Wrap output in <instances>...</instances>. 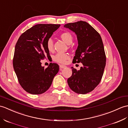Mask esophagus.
I'll list each match as a JSON object with an SVG mask.
<instances>
[{
  "mask_svg": "<svg viewBox=\"0 0 128 128\" xmlns=\"http://www.w3.org/2000/svg\"><path fill=\"white\" fill-rule=\"evenodd\" d=\"M59 67H60V69H64V68H65L66 66L64 65H59Z\"/></svg>",
  "mask_w": 128,
  "mask_h": 128,
  "instance_id": "34e87169",
  "label": "esophagus"
}]
</instances>
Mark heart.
I'll return each instance as SVG.
<instances>
[{
	"instance_id": "heart-1",
	"label": "heart",
	"mask_w": 128,
	"mask_h": 128,
	"mask_svg": "<svg viewBox=\"0 0 128 128\" xmlns=\"http://www.w3.org/2000/svg\"><path fill=\"white\" fill-rule=\"evenodd\" d=\"M60 38L68 44H70L72 43L73 40L72 35L68 32H62V33L60 34ZM46 46L49 52L53 51V50H54V44H53V41L51 38H49L47 40ZM69 58L70 56L67 53H58L53 56V60L58 63L64 64L66 63V60Z\"/></svg>"
}]
</instances>
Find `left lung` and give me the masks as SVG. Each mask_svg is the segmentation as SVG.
Masks as SVG:
<instances>
[{"mask_svg":"<svg viewBox=\"0 0 128 128\" xmlns=\"http://www.w3.org/2000/svg\"><path fill=\"white\" fill-rule=\"evenodd\" d=\"M64 26L77 35L78 46L73 62L83 64L79 70L71 68L72 74L68 79V85L76 93H88L99 84L106 65L102 38L96 29L84 21L68 23Z\"/></svg>","mask_w":128,"mask_h":128,"instance_id":"left-lung-1","label":"left lung"}]
</instances>
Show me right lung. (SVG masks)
Returning a JSON list of instances; mask_svg holds the SVG:
<instances>
[{"instance_id": "add662e5", "label": "right lung", "mask_w": 128, "mask_h": 128, "mask_svg": "<svg viewBox=\"0 0 128 128\" xmlns=\"http://www.w3.org/2000/svg\"><path fill=\"white\" fill-rule=\"evenodd\" d=\"M60 24H38L20 35L16 44L13 66L20 85L26 92L41 94L48 90L59 71V65L50 63L47 68L41 60L50 57L47 41Z\"/></svg>"}]
</instances>
